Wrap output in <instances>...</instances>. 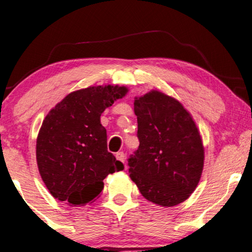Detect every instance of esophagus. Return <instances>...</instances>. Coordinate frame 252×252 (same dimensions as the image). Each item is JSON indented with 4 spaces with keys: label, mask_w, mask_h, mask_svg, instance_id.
<instances>
[{
    "label": "esophagus",
    "mask_w": 252,
    "mask_h": 252,
    "mask_svg": "<svg viewBox=\"0 0 252 252\" xmlns=\"http://www.w3.org/2000/svg\"><path fill=\"white\" fill-rule=\"evenodd\" d=\"M116 158H117V160H120L121 162H123V163H124V161H126V154H124V152H117L116 153Z\"/></svg>",
    "instance_id": "obj_1"
}]
</instances>
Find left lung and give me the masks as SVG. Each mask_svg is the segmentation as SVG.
<instances>
[{"label": "left lung", "instance_id": "obj_1", "mask_svg": "<svg viewBox=\"0 0 252 252\" xmlns=\"http://www.w3.org/2000/svg\"><path fill=\"white\" fill-rule=\"evenodd\" d=\"M139 146L129 157L130 177L144 198L175 206L193 192L204 147L192 117L176 99L151 91L135 100Z\"/></svg>", "mask_w": 252, "mask_h": 252}]
</instances>
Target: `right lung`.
Returning <instances> with one entry per match:
<instances>
[{"label":"right lung","mask_w":252,"mask_h":252,"mask_svg":"<svg viewBox=\"0 0 252 252\" xmlns=\"http://www.w3.org/2000/svg\"><path fill=\"white\" fill-rule=\"evenodd\" d=\"M126 92L117 85L87 87L70 93L45 117L36 139V162L56 199L85 205L101 193L108 174L123 169L107 150L100 116Z\"/></svg>","instance_id":"right-lung-1"}]
</instances>
